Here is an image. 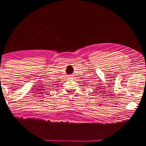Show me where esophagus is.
Masks as SVG:
<instances>
[{"instance_id": "esophagus-1", "label": "esophagus", "mask_w": 146, "mask_h": 146, "mask_svg": "<svg viewBox=\"0 0 146 146\" xmlns=\"http://www.w3.org/2000/svg\"><path fill=\"white\" fill-rule=\"evenodd\" d=\"M69 78H70V79H72V78H73V76H72V75H70V76H69Z\"/></svg>"}]
</instances>
